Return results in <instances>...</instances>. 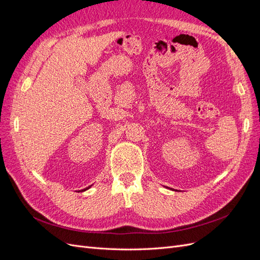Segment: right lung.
<instances>
[{
	"instance_id": "obj_1",
	"label": "right lung",
	"mask_w": 260,
	"mask_h": 260,
	"mask_svg": "<svg viewBox=\"0 0 260 260\" xmlns=\"http://www.w3.org/2000/svg\"><path fill=\"white\" fill-rule=\"evenodd\" d=\"M89 187H90V186H89ZM89 187H86V188H84V190H82V191H85V190H88V188H89Z\"/></svg>"
}]
</instances>
